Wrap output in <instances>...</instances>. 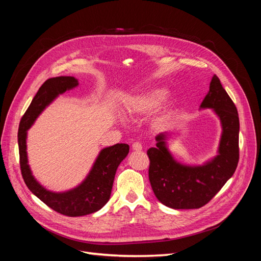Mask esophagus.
Wrapping results in <instances>:
<instances>
[{
    "label": "esophagus",
    "mask_w": 261,
    "mask_h": 261,
    "mask_svg": "<svg viewBox=\"0 0 261 261\" xmlns=\"http://www.w3.org/2000/svg\"><path fill=\"white\" fill-rule=\"evenodd\" d=\"M132 147H133L134 151H141V150H143V146H141V144L138 143V141H136V143H134Z\"/></svg>",
    "instance_id": "esophagus-1"
}]
</instances>
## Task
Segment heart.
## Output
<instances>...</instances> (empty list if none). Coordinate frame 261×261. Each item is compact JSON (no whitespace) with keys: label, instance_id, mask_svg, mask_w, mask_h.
<instances>
[{"label":"heart","instance_id":"1","mask_svg":"<svg viewBox=\"0 0 261 261\" xmlns=\"http://www.w3.org/2000/svg\"><path fill=\"white\" fill-rule=\"evenodd\" d=\"M168 96L169 91L160 87L134 94L125 106V114L129 117H141L154 112L153 124L158 127H164L176 114L174 103H163Z\"/></svg>","mask_w":261,"mask_h":261}]
</instances>
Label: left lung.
I'll list each match as a JSON object with an SVG mask.
<instances>
[{
  "label": "left lung",
  "mask_w": 261,
  "mask_h": 261,
  "mask_svg": "<svg viewBox=\"0 0 261 261\" xmlns=\"http://www.w3.org/2000/svg\"><path fill=\"white\" fill-rule=\"evenodd\" d=\"M200 109H212L222 126L218 154L201 165L177 162L168 148L171 133L155 137L156 147L148 149L149 180L161 203L173 209H198L208 203L232 177L239 163L240 120L238 109L221 85L212 76L209 91Z\"/></svg>",
  "instance_id": "left-lung-1"
}]
</instances>
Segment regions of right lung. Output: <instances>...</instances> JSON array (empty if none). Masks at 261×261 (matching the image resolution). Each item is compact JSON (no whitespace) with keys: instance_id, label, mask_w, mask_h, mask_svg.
I'll return each instance as SVG.
<instances>
[{"instance_id":"1","label":"right lung","mask_w":261,"mask_h":261,"mask_svg":"<svg viewBox=\"0 0 261 261\" xmlns=\"http://www.w3.org/2000/svg\"><path fill=\"white\" fill-rule=\"evenodd\" d=\"M77 86L78 81L72 76H59L45 81L21 117L18 128L19 163L21 175L27 187L46 206L67 217L90 215L105 206L111 196L118 165L129 152L127 144H116L103 148L99 152L88 175L80 185L67 192L48 191L35 178L28 164L27 130L54 99Z\"/></svg>"}]
</instances>
